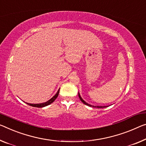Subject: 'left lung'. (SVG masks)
<instances>
[{
    "mask_svg": "<svg viewBox=\"0 0 146 146\" xmlns=\"http://www.w3.org/2000/svg\"><path fill=\"white\" fill-rule=\"evenodd\" d=\"M78 96H79V98H80V99L81 100V101H82L83 103H84V104H86V105H87V106H90V107H93V108H106V107H108V106H93V105H91V104H88V103H87L86 101H85V100L83 99V98L81 97V96H80V93H78Z\"/></svg>",
    "mask_w": 146,
    "mask_h": 146,
    "instance_id": "1",
    "label": "left lung"
}]
</instances>
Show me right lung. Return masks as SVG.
Returning <instances> with one entry per match:
<instances>
[{
  "mask_svg": "<svg viewBox=\"0 0 146 146\" xmlns=\"http://www.w3.org/2000/svg\"><path fill=\"white\" fill-rule=\"evenodd\" d=\"M59 89L57 91V93H56L55 95L51 98V99L48 100L47 102H43V103H40V104H30V103H27V102H26V103L28 105H29V106H33V107H36V108H43V107H45L46 106H48V105L51 104V103L54 102L55 100L56 99V98H57V97L58 96V95H59Z\"/></svg>",
  "mask_w": 146,
  "mask_h": 146,
  "instance_id": "add662e5",
  "label": "right lung"
}]
</instances>
